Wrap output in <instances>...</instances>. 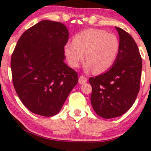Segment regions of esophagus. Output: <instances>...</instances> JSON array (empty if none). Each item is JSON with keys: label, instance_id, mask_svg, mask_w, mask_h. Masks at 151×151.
<instances>
[{"label": "esophagus", "instance_id": "esophagus-1", "mask_svg": "<svg viewBox=\"0 0 151 151\" xmlns=\"http://www.w3.org/2000/svg\"><path fill=\"white\" fill-rule=\"evenodd\" d=\"M87 81H88V79H87V78L85 77L84 76H81L79 77L78 82L80 84H84V83H86Z\"/></svg>", "mask_w": 151, "mask_h": 151}]
</instances>
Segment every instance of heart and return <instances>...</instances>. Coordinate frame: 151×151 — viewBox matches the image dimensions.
I'll use <instances>...</instances> for the list:
<instances>
[{
    "label": "heart",
    "instance_id": "obj_1",
    "mask_svg": "<svg viewBox=\"0 0 151 151\" xmlns=\"http://www.w3.org/2000/svg\"><path fill=\"white\" fill-rule=\"evenodd\" d=\"M119 49L118 38L114 34L100 29H88L74 37L73 42L64 46V53L68 64L78 68L85 58L87 70L101 73L114 64Z\"/></svg>",
    "mask_w": 151,
    "mask_h": 151
}]
</instances>
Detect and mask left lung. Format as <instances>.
<instances>
[{
  "mask_svg": "<svg viewBox=\"0 0 151 151\" xmlns=\"http://www.w3.org/2000/svg\"><path fill=\"white\" fill-rule=\"evenodd\" d=\"M119 49L112 67L90 78V97L95 113L104 119L122 116L132 107L140 89L142 60L139 48L128 32L116 27Z\"/></svg>",
  "mask_w": 151,
  "mask_h": 151,
  "instance_id": "8db88e82",
  "label": "left lung"
}]
</instances>
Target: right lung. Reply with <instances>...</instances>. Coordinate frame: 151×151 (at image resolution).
I'll use <instances>...</instances> for the list:
<instances>
[{"instance_id":"1","label":"right lung","mask_w":151,"mask_h":151,"mask_svg":"<svg viewBox=\"0 0 151 151\" xmlns=\"http://www.w3.org/2000/svg\"><path fill=\"white\" fill-rule=\"evenodd\" d=\"M68 31L61 22L42 20L27 29L12 52L14 88L25 107L44 116L56 115L78 81L64 63Z\"/></svg>"}]
</instances>
